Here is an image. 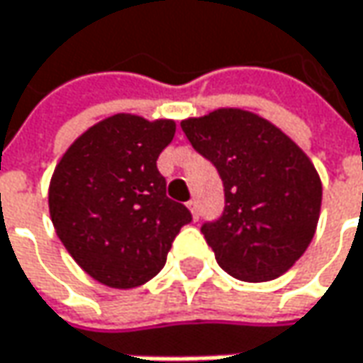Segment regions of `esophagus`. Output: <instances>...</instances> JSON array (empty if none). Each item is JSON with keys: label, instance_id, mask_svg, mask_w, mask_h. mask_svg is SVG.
<instances>
[{"label": "esophagus", "instance_id": "34e87169", "mask_svg": "<svg viewBox=\"0 0 363 363\" xmlns=\"http://www.w3.org/2000/svg\"><path fill=\"white\" fill-rule=\"evenodd\" d=\"M186 207L191 209L193 218H195V220H199V205H197V201H189L186 203Z\"/></svg>", "mask_w": 363, "mask_h": 363}]
</instances>
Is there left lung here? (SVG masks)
Instances as JSON below:
<instances>
[{
  "instance_id": "1",
  "label": "left lung",
  "mask_w": 363,
  "mask_h": 363,
  "mask_svg": "<svg viewBox=\"0 0 363 363\" xmlns=\"http://www.w3.org/2000/svg\"><path fill=\"white\" fill-rule=\"evenodd\" d=\"M224 182L225 205L201 225L218 265L240 281H271L308 248L323 184L308 156L259 115L220 108L181 123Z\"/></svg>"
}]
</instances>
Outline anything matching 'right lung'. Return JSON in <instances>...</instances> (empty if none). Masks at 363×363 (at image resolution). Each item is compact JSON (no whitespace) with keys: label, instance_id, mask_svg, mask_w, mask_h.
<instances>
[{"label":"right lung","instance_id":"obj_1","mask_svg":"<svg viewBox=\"0 0 363 363\" xmlns=\"http://www.w3.org/2000/svg\"><path fill=\"white\" fill-rule=\"evenodd\" d=\"M174 131L168 118L115 115L82 133L55 168V232L75 263L108 288H138L156 277L193 220L182 203L166 197L156 166Z\"/></svg>","mask_w":363,"mask_h":363}]
</instances>
